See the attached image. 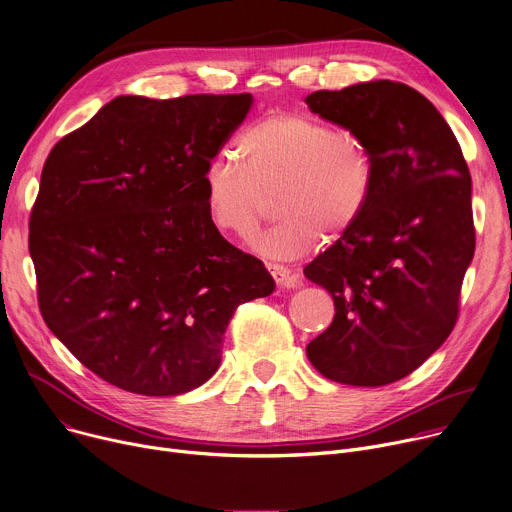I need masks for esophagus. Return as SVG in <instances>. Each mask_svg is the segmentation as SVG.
<instances>
[{"label":"esophagus","mask_w":512,"mask_h":512,"mask_svg":"<svg viewBox=\"0 0 512 512\" xmlns=\"http://www.w3.org/2000/svg\"><path fill=\"white\" fill-rule=\"evenodd\" d=\"M267 269L280 288H296L300 284V276L280 263H267Z\"/></svg>","instance_id":"esophagus-1"}]
</instances>
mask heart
<instances>
[{
    "label": "heart",
    "instance_id": "1",
    "mask_svg": "<svg viewBox=\"0 0 512 512\" xmlns=\"http://www.w3.org/2000/svg\"><path fill=\"white\" fill-rule=\"evenodd\" d=\"M236 156L214 158L203 175L210 224L251 241L280 193L284 220L257 238V253L296 259L329 236L348 232L364 214L374 187V162L360 138L304 113H271L241 131Z\"/></svg>",
    "mask_w": 512,
    "mask_h": 512
}]
</instances>
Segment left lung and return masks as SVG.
<instances>
[{"label":"left lung","mask_w":512,"mask_h":512,"mask_svg":"<svg viewBox=\"0 0 512 512\" xmlns=\"http://www.w3.org/2000/svg\"><path fill=\"white\" fill-rule=\"evenodd\" d=\"M372 154L374 187L360 220L304 276L335 304L333 323L306 346L323 377L395 383L451 335L475 251L471 175L461 146L418 90L374 80L304 98Z\"/></svg>","instance_id":"obj_1"}]
</instances>
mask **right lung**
<instances>
[{
  "label": "right lung",
  "mask_w": 512,
  "mask_h": 512,
  "mask_svg": "<svg viewBox=\"0 0 512 512\" xmlns=\"http://www.w3.org/2000/svg\"><path fill=\"white\" fill-rule=\"evenodd\" d=\"M251 94L117 96L51 150L28 249L47 327L138 395H181L222 360L238 304L276 288L210 224L203 175Z\"/></svg>",
  "instance_id": "add662e5"
}]
</instances>
